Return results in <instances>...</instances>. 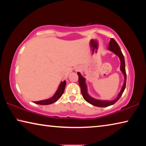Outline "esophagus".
<instances>
[{
    "mask_svg": "<svg viewBox=\"0 0 146 146\" xmlns=\"http://www.w3.org/2000/svg\"><path fill=\"white\" fill-rule=\"evenodd\" d=\"M80 70V68H79V67L76 68V69H75V70H76V71H79V70Z\"/></svg>",
    "mask_w": 146,
    "mask_h": 146,
    "instance_id": "esophagus-1",
    "label": "esophagus"
}]
</instances>
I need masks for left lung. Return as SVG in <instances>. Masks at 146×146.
I'll return each mask as SVG.
<instances>
[{
    "instance_id": "8db88e82",
    "label": "left lung",
    "mask_w": 146,
    "mask_h": 146,
    "mask_svg": "<svg viewBox=\"0 0 146 146\" xmlns=\"http://www.w3.org/2000/svg\"><path fill=\"white\" fill-rule=\"evenodd\" d=\"M108 48L109 50L112 51L113 53H114L115 55H117V56H118V57H119L120 60V70L122 72L123 76H124V82H123L122 88L121 89L120 92L118 93L117 97L116 98L115 100H101L95 99V98L91 97V96L88 93V88H87V85L86 84L85 78H84L83 76L81 75V74L79 72L77 73L78 75L79 86H80V87L81 93H82L83 98H84V100L88 103H90L91 104H92L95 106H97V107H100V108L108 107V106L113 105L115 102H117L118 100V99L121 97V96H122L123 91H124L125 88V84H126V73H125V69L124 56H123L122 51H121V49L120 48L119 46L118 45L117 42H116L114 39L111 38Z\"/></svg>"
}]
</instances>
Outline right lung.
Wrapping results in <instances>:
<instances>
[{
    "instance_id": "1",
    "label": "right lung",
    "mask_w": 146,
    "mask_h": 146,
    "mask_svg": "<svg viewBox=\"0 0 146 146\" xmlns=\"http://www.w3.org/2000/svg\"><path fill=\"white\" fill-rule=\"evenodd\" d=\"M66 85V81L64 80L63 82H61L60 84L59 85V87L58 88L57 91H56L55 95H54L52 97L46 100L37 101V102H34V103L37 104H40V105H49L55 102L59 98H60L61 96L62 95L64 90H65Z\"/></svg>"
}]
</instances>
